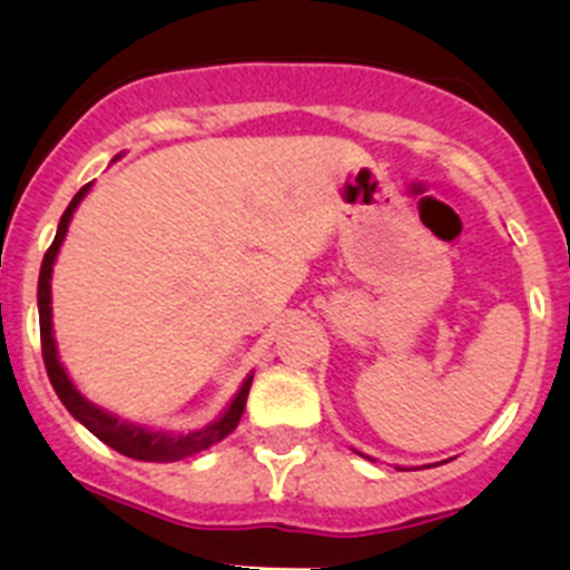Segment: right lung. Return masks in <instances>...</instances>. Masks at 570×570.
I'll use <instances>...</instances> for the list:
<instances>
[{"mask_svg":"<svg viewBox=\"0 0 570 570\" xmlns=\"http://www.w3.org/2000/svg\"><path fill=\"white\" fill-rule=\"evenodd\" d=\"M91 189V184L82 186L75 197H71L69 208L63 212L58 225V234H55V242L49 245L47 256L41 262V275H38V320H41V353H43V364H47V375L52 381L55 392L63 401V406L69 409L71 417L80 420L86 425L88 432L94 434L97 440H102L105 445H110L119 454L130 456V460H141V462H178L186 460V456H195L200 451L212 449L214 443L228 438L234 432L236 425H239L242 412H245L247 403V392H250L253 375H247V381L242 384V390L236 392V397L230 401V406L225 409V414L214 423L203 425L197 432L189 434H169V432H150L145 425L136 423H121L119 417L108 414L105 409L94 406L91 401L77 392V386L71 384V379L66 375L63 364L58 358V347H55V336H52V295H49V278H52V264L58 258L60 242L66 239V230H69L71 214L75 208L80 206V200L86 197V191Z\"/></svg>","mask_w":570,"mask_h":570,"instance_id":"1","label":"right lung"}]
</instances>
